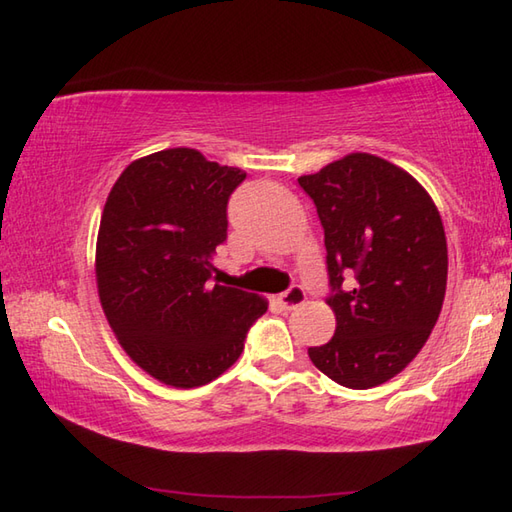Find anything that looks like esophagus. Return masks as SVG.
<instances>
[{
    "mask_svg": "<svg viewBox=\"0 0 512 512\" xmlns=\"http://www.w3.org/2000/svg\"><path fill=\"white\" fill-rule=\"evenodd\" d=\"M304 300H306V295L300 286H293V288H288V291L277 295V302H280L288 311L295 309V306H300Z\"/></svg>",
    "mask_w": 512,
    "mask_h": 512,
    "instance_id": "1",
    "label": "esophagus"
}]
</instances>
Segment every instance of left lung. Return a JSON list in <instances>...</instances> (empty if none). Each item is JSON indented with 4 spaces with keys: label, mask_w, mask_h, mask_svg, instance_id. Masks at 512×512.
Wrapping results in <instances>:
<instances>
[{
    "label": "left lung",
    "mask_w": 512,
    "mask_h": 512,
    "mask_svg": "<svg viewBox=\"0 0 512 512\" xmlns=\"http://www.w3.org/2000/svg\"><path fill=\"white\" fill-rule=\"evenodd\" d=\"M297 183L318 208L336 291L327 300L336 333L309 358L342 387L383 385L410 365L439 320L448 282L439 208L410 172L367 152Z\"/></svg>",
    "instance_id": "obj_1"
}]
</instances>
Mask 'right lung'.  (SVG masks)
Wrapping results in <instances>:
<instances>
[{"label": "right lung", "mask_w": 512, "mask_h": 512, "mask_svg": "<svg viewBox=\"0 0 512 512\" xmlns=\"http://www.w3.org/2000/svg\"><path fill=\"white\" fill-rule=\"evenodd\" d=\"M239 167L170 147L129 163L111 188L96 241V284L116 340L145 374L192 389L244 351L266 297L212 280Z\"/></svg>", "instance_id": "obj_1"}]
</instances>
